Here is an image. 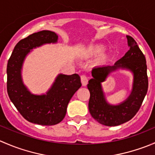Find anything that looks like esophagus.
<instances>
[{"instance_id":"obj_1","label":"esophagus","mask_w":155,"mask_h":155,"mask_svg":"<svg viewBox=\"0 0 155 155\" xmlns=\"http://www.w3.org/2000/svg\"><path fill=\"white\" fill-rule=\"evenodd\" d=\"M81 82H82L83 86H85L87 85V82H88V78H87L86 75H82L81 76Z\"/></svg>"}]
</instances>
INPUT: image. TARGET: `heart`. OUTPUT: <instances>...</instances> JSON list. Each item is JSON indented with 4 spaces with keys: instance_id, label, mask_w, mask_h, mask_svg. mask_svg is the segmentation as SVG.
Instances as JSON below:
<instances>
[{
    "instance_id": "1",
    "label": "heart",
    "mask_w": 155,
    "mask_h": 155,
    "mask_svg": "<svg viewBox=\"0 0 155 155\" xmlns=\"http://www.w3.org/2000/svg\"><path fill=\"white\" fill-rule=\"evenodd\" d=\"M104 50H105V48L102 46H97L94 48V51L95 54H100V53L103 52Z\"/></svg>"
}]
</instances>
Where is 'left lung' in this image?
Instances as JSON below:
<instances>
[{
	"instance_id": "obj_1",
	"label": "left lung",
	"mask_w": 155,
	"mask_h": 155,
	"mask_svg": "<svg viewBox=\"0 0 155 155\" xmlns=\"http://www.w3.org/2000/svg\"><path fill=\"white\" fill-rule=\"evenodd\" d=\"M129 50L124 56L117 61L113 66L94 68L92 79L88 81L90 91L88 109L97 121L106 126H118L130 121L137 114L147 94L148 87L147 65L145 55L137 42L130 36H127ZM126 68L134 74L132 91L124 101L118 105H112L106 101L101 82L104 81L111 71L118 68Z\"/></svg>"
}]
</instances>
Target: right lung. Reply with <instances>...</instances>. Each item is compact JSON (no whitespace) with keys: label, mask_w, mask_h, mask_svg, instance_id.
<instances>
[{"label":"right lung","mask_w":155,"mask_h":155,"mask_svg":"<svg viewBox=\"0 0 155 155\" xmlns=\"http://www.w3.org/2000/svg\"><path fill=\"white\" fill-rule=\"evenodd\" d=\"M57 34L42 31L20 40L7 63V93L17 110L29 122L40 125H54L65 117L67 107L76 91L82 86L80 76L59 74L46 94L36 95L23 84L21 68L30 50L46 43H55Z\"/></svg>","instance_id":"obj_1"}]
</instances>
